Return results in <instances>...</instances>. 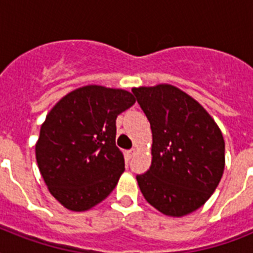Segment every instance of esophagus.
Returning <instances> with one entry per match:
<instances>
[{
    "label": "esophagus",
    "instance_id": "obj_1",
    "mask_svg": "<svg viewBox=\"0 0 253 253\" xmlns=\"http://www.w3.org/2000/svg\"><path fill=\"white\" fill-rule=\"evenodd\" d=\"M135 154H136V148H132V150L127 151V156H128V158H132Z\"/></svg>",
    "mask_w": 253,
    "mask_h": 253
}]
</instances>
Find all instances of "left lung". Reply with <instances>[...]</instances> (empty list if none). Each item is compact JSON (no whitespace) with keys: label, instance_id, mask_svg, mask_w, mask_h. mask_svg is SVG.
<instances>
[{"label":"left lung","instance_id":"obj_1","mask_svg":"<svg viewBox=\"0 0 253 253\" xmlns=\"http://www.w3.org/2000/svg\"><path fill=\"white\" fill-rule=\"evenodd\" d=\"M152 131L150 169L136 176L143 197L164 215L196 211L223 176L222 131L198 101L174 85L132 87Z\"/></svg>","mask_w":253,"mask_h":253}]
</instances>
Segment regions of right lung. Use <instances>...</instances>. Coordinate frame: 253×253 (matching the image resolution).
Segmentation results:
<instances>
[{
    "label": "right lung",
    "mask_w": 253,
    "mask_h": 253,
    "mask_svg": "<svg viewBox=\"0 0 253 253\" xmlns=\"http://www.w3.org/2000/svg\"><path fill=\"white\" fill-rule=\"evenodd\" d=\"M135 101L125 89L85 85L45 115L35 144L38 168L65 209L86 211L114 190L125 172L122 151L115 146V119Z\"/></svg>",
    "instance_id": "add662e5"
}]
</instances>
